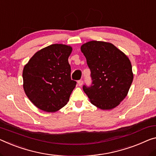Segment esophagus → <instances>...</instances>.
<instances>
[{"label":"esophagus","instance_id":"1","mask_svg":"<svg viewBox=\"0 0 156 156\" xmlns=\"http://www.w3.org/2000/svg\"><path fill=\"white\" fill-rule=\"evenodd\" d=\"M77 83H78V85L80 86H82L83 81V80H79Z\"/></svg>","mask_w":156,"mask_h":156}]
</instances>
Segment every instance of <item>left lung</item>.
<instances>
[{"label":"left lung","instance_id":"1","mask_svg":"<svg viewBox=\"0 0 156 156\" xmlns=\"http://www.w3.org/2000/svg\"><path fill=\"white\" fill-rule=\"evenodd\" d=\"M90 70L92 83L83 90L93 105L112 109L128 95L133 80L132 65L128 56L112 43L90 41L81 45Z\"/></svg>","mask_w":156,"mask_h":156}]
</instances>
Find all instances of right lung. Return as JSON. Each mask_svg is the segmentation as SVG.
Here are the masks:
<instances>
[{"mask_svg":"<svg viewBox=\"0 0 156 156\" xmlns=\"http://www.w3.org/2000/svg\"><path fill=\"white\" fill-rule=\"evenodd\" d=\"M72 47L54 44L36 52L23 68V89L33 105L55 112L68 102L76 82L71 80Z\"/></svg>","mask_w":156,"mask_h":156,"instance_id":"obj_1","label":"right lung"}]
</instances>
